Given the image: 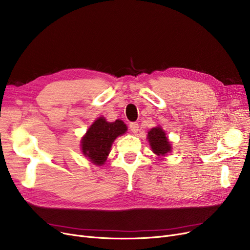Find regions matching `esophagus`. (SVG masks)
<instances>
[{
    "instance_id": "obj_1",
    "label": "esophagus",
    "mask_w": 250,
    "mask_h": 250,
    "mask_svg": "<svg viewBox=\"0 0 250 250\" xmlns=\"http://www.w3.org/2000/svg\"><path fill=\"white\" fill-rule=\"evenodd\" d=\"M129 129L135 134L138 133L139 132V124L138 123H130L129 124Z\"/></svg>"
}]
</instances>
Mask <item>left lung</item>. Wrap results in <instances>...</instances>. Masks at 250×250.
Here are the masks:
<instances>
[{
  "instance_id": "obj_1",
  "label": "left lung",
  "mask_w": 250,
  "mask_h": 250,
  "mask_svg": "<svg viewBox=\"0 0 250 250\" xmlns=\"http://www.w3.org/2000/svg\"><path fill=\"white\" fill-rule=\"evenodd\" d=\"M148 141L152 151L159 157L166 156L167 153L171 152V144L168 141L166 133L161 126L151 128L148 132Z\"/></svg>"
}]
</instances>
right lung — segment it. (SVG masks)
Returning <instances> with one entry per match:
<instances>
[{
  "label": "right lung",
  "mask_w": 250,
  "mask_h": 250,
  "mask_svg": "<svg viewBox=\"0 0 250 250\" xmlns=\"http://www.w3.org/2000/svg\"><path fill=\"white\" fill-rule=\"evenodd\" d=\"M126 129L125 123L120 120L108 123L104 117L97 118L81 140L84 156L95 165H103L107 159L112 143L118 136L124 135Z\"/></svg>",
  "instance_id": "right-lung-1"
}]
</instances>
